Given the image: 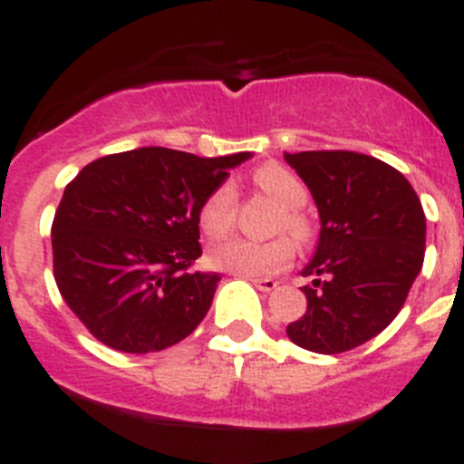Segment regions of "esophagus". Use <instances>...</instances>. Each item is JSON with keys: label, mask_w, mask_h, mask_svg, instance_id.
Listing matches in <instances>:
<instances>
[{"label": "esophagus", "mask_w": 464, "mask_h": 464, "mask_svg": "<svg viewBox=\"0 0 464 464\" xmlns=\"http://www.w3.org/2000/svg\"><path fill=\"white\" fill-rule=\"evenodd\" d=\"M247 279H250V282L255 284V286L259 288V291H273V288H277V282H275V279H268V277H264V279L247 277Z\"/></svg>", "instance_id": "esophagus-1"}]
</instances>
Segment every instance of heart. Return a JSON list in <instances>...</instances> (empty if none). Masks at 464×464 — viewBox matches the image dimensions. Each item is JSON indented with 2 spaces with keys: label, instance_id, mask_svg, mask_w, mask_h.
<instances>
[{
  "label": "heart",
  "instance_id": "obj_1",
  "mask_svg": "<svg viewBox=\"0 0 464 464\" xmlns=\"http://www.w3.org/2000/svg\"><path fill=\"white\" fill-rule=\"evenodd\" d=\"M252 182L264 191L268 198L279 205L270 232H286L297 243L311 238L309 217L304 205L309 200V189L304 182L277 162H266L252 171ZM238 191L230 180L214 187L203 198L198 208V226L205 237L223 238L237 226ZM295 259V246L288 237H273L268 241H247V238H227L214 243L208 252V261L214 268L230 270V273L247 275V277H268L286 270Z\"/></svg>",
  "mask_w": 464,
  "mask_h": 464
}]
</instances>
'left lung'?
<instances>
[{
	"mask_svg": "<svg viewBox=\"0 0 464 464\" xmlns=\"http://www.w3.org/2000/svg\"><path fill=\"white\" fill-rule=\"evenodd\" d=\"M314 196L320 241L302 270L306 311L286 327L295 345L341 354L382 334L424 264L426 218L411 182L354 150L284 155Z\"/></svg>",
	"mask_w": 464,
	"mask_h": 464,
	"instance_id": "1",
	"label": "left lung"
}]
</instances>
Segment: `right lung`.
<instances>
[{"mask_svg": "<svg viewBox=\"0 0 464 464\" xmlns=\"http://www.w3.org/2000/svg\"><path fill=\"white\" fill-rule=\"evenodd\" d=\"M247 158L146 146L94 160L65 187L52 223L53 279L96 341L149 354L198 327L221 279L189 270L203 255L198 208Z\"/></svg>", "mask_w": 464, "mask_h": 464, "instance_id": "right-lung-1", "label": "right lung"}]
</instances>
